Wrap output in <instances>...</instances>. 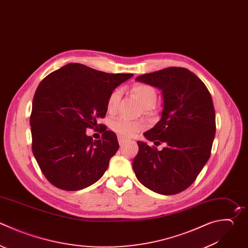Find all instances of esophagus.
<instances>
[{
    "mask_svg": "<svg viewBox=\"0 0 248 248\" xmlns=\"http://www.w3.org/2000/svg\"><path fill=\"white\" fill-rule=\"evenodd\" d=\"M127 141H128V139H126V138L122 137V136H118V142H119V144H120L121 146L124 145Z\"/></svg>",
    "mask_w": 248,
    "mask_h": 248,
    "instance_id": "esophagus-1",
    "label": "esophagus"
}]
</instances>
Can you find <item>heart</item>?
I'll return each instance as SVG.
<instances>
[{"mask_svg": "<svg viewBox=\"0 0 248 248\" xmlns=\"http://www.w3.org/2000/svg\"><path fill=\"white\" fill-rule=\"evenodd\" d=\"M132 92L140 101L141 105L147 111L151 110L152 107L157 101L156 90L144 83H137L132 86ZM121 98L120 89H114L108 99V110L109 112H115ZM111 129L122 137H133L142 131L145 127L144 122L140 120H130L126 117H117L111 122Z\"/></svg>", "mask_w": 248, "mask_h": 248, "instance_id": "b5f03b06", "label": "heart"}]
</instances>
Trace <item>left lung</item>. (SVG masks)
Instances as JSON below:
<instances>
[{"label":"left lung","mask_w":248,"mask_h":248,"mask_svg":"<svg viewBox=\"0 0 248 248\" xmlns=\"http://www.w3.org/2000/svg\"><path fill=\"white\" fill-rule=\"evenodd\" d=\"M162 90L161 120L145 138L162 151L138 141L133 161L137 178L148 189L174 195L187 189L210 157L215 136V110L204 83L185 68L170 67L137 78Z\"/></svg>","instance_id":"1"}]
</instances>
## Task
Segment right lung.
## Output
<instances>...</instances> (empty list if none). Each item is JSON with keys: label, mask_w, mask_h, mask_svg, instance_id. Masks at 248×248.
I'll return each mask as SVG.
<instances>
[{"label": "right lung", "mask_w": 248, "mask_h": 248, "mask_svg": "<svg viewBox=\"0 0 248 248\" xmlns=\"http://www.w3.org/2000/svg\"><path fill=\"white\" fill-rule=\"evenodd\" d=\"M132 76L73 63L40 82L30 116L32 151L52 185L77 191L103 176L119 144L116 135L97 121L106 116L109 94ZM99 126L102 140L86 136L87 128Z\"/></svg>", "instance_id": "1"}]
</instances>
